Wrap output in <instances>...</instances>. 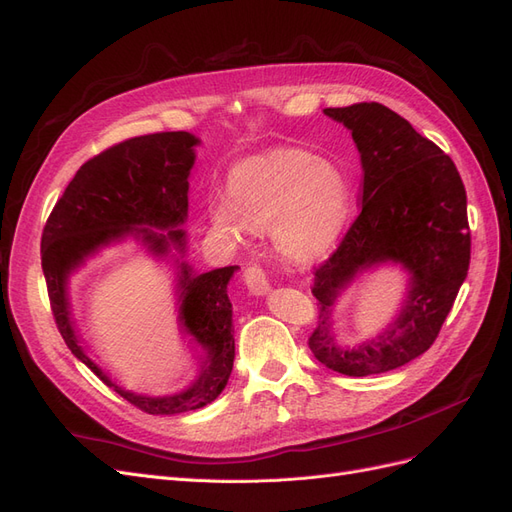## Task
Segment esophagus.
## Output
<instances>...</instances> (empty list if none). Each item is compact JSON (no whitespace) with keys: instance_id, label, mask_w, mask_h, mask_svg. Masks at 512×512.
I'll use <instances>...</instances> for the list:
<instances>
[{"instance_id":"1","label":"esophagus","mask_w":512,"mask_h":512,"mask_svg":"<svg viewBox=\"0 0 512 512\" xmlns=\"http://www.w3.org/2000/svg\"><path fill=\"white\" fill-rule=\"evenodd\" d=\"M243 280H245L247 290H250L252 294H256V297H262V294L269 292V277H267L265 271H262V267H258V265L247 267L243 271Z\"/></svg>"}]
</instances>
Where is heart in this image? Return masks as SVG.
Listing matches in <instances>:
<instances>
[{"mask_svg":"<svg viewBox=\"0 0 512 512\" xmlns=\"http://www.w3.org/2000/svg\"><path fill=\"white\" fill-rule=\"evenodd\" d=\"M346 173L301 149H275L230 170L226 200L211 207V228L241 241L247 230L271 228L275 250L309 265L331 254L350 218Z\"/></svg>","mask_w":512,"mask_h":512,"instance_id":"heart-1","label":"heart"}]
</instances>
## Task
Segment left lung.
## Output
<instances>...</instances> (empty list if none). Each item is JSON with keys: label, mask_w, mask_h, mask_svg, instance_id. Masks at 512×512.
Segmentation results:
<instances>
[{"label": "left lung", "mask_w": 512, "mask_h": 512, "mask_svg": "<svg viewBox=\"0 0 512 512\" xmlns=\"http://www.w3.org/2000/svg\"><path fill=\"white\" fill-rule=\"evenodd\" d=\"M344 123L361 153V213L333 256L314 269L318 327L309 337L316 359L337 374L374 376L421 356L436 342L470 267L468 198L457 166L429 138L378 102L324 108ZM399 264L407 297L393 323L359 347H339L332 309L367 270Z\"/></svg>", "instance_id": "obj_1"}]
</instances>
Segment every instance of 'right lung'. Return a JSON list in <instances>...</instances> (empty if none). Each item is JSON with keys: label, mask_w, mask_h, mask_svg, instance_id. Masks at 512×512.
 I'll use <instances>...</instances> for the list:
<instances>
[{"label": "right lung", "mask_w": 512, "mask_h": 512, "mask_svg": "<svg viewBox=\"0 0 512 512\" xmlns=\"http://www.w3.org/2000/svg\"><path fill=\"white\" fill-rule=\"evenodd\" d=\"M200 138L190 132H158L123 141L85 162L57 200L42 232V271L57 329L72 354L147 414H181L220 397L235 361L228 284L239 267L196 273L185 260L190 170ZM134 238L176 267L178 321L197 357V378L173 396H143L119 387L86 354L73 327L69 275L108 244Z\"/></svg>", "instance_id": "obj_1"}]
</instances>
